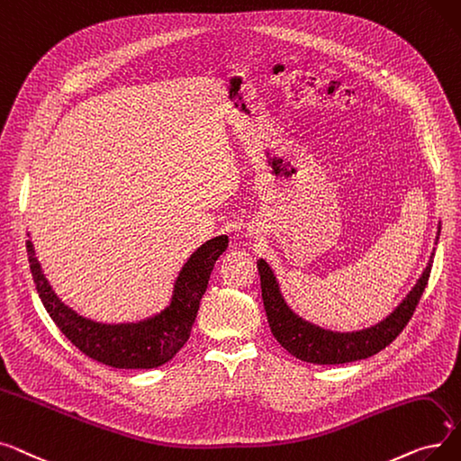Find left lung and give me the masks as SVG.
<instances>
[{
    "label": "left lung",
    "instance_id": "obj_1",
    "mask_svg": "<svg viewBox=\"0 0 461 461\" xmlns=\"http://www.w3.org/2000/svg\"><path fill=\"white\" fill-rule=\"evenodd\" d=\"M431 262L433 253L422 277L416 281L407 298L384 321L360 332L339 334L322 330V328L305 322L296 313H293L279 293V285L274 277V272L267 265V260L260 258L257 262V268L260 274L262 302H265L270 330L283 348H287L293 357L303 362L345 364L374 357L396 339L411 321L428 285Z\"/></svg>",
    "mask_w": 461,
    "mask_h": 461
}]
</instances>
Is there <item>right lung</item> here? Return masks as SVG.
I'll use <instances>...</instances> for the list:
<instances>
[{
  "label": "right lung",
  "mask_w": 461,
  "mask_h": 461,
  "mask_svg": "<svg viewBox=\"0 0 461 461\" xmlns=\"http://www.w3.org/2000/svg\"><path fill=\"white\" fill-rule=\"evenodd\" d=\"M229 246L227 236L208 240L184 265L168 308L148 321L131 324H101L80 317L52 291L35 257L33 244L26 242L28 260L39 298L50 319L78 350L104 366L120 369H151L176 357L189 339L191 328L206 293L215 260Z\"/></svg>",
  "instance_id": "1"
}]
</instances>
